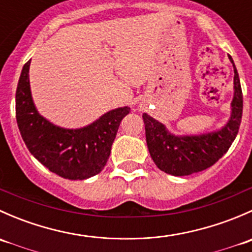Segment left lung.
<instances>
[{"mask_svg":"<svg viewBox=\"0 0 252 252\" xmlns=\"http://www.w3.org/2000/svg\"><path fill=\"white\" fill-rule=\"evenodd\" d=\"M229 60L234 68V96L229 121L222 129L200 135H174L164 124L147 113L142 114L149 152L161 171L175 177L197 173L213 166L229 150L243 116L240 79L234 61L232 57Z\"/></svg>","mask_w":252,"mask_h":252,"instance_id":"8db88e82","label":"left lung"}]
</instances>
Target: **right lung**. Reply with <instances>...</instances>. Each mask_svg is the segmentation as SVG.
<instances>
[{
	"label": "right lung",
	"mask_w": 252,
	"mask_h": 252,
	"mask_svg": "<svg viewBox=\"0 0 252 252\" xmlns=\"http://www.w3.org/2000/svg\"><path fill=\"white\" fill-rule=\"evenodd\" d=\"M29 68L28 61L18 81L16 118L30 154L65 179L84 180L98 174L107 163L119 124L130 108L126 106L112 110L84 128H61L44 118L35 107Z\"/></svg>",
	"instance_id": "1"
}]
</instances>
